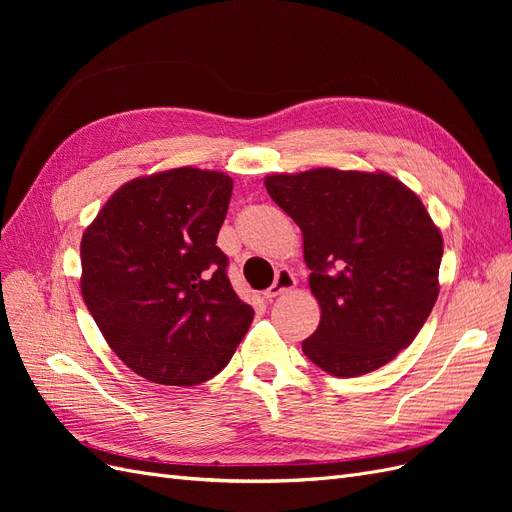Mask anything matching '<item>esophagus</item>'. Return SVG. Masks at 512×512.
Returning a JSON list of instances; mask_svg holds the SVG:
<instances>
[{"label": "esophagus", "mask_w": 512, "mask_h": 512, "mask_svg": "<svg viewBox=\"0 0 512 512\" xmlns=\"http://www.w3.org/2000/svg\"><path fill=\"white\" fill-rule=\"evenodd\" d=\"M297 286V280H294V275L288 269H280L275 273V282L271 284V288L265 290V299H275L280 297V294L292 290Z\"/></svg>", "instance_id": "obj_1"}]
</instances>
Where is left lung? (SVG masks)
Returning a JSON list of instances; mask_svg holds the SVG:
<instances>
[{
	"instance_id": "obj_1",
	"label": "left lung",
	"mask_w": 512,
	"mask_h": 512,
	"mask_svg": "<svg viewBox=\"0 0 512 512\" xmlns=\"http://www.w3.org/2000/svg\"><path fill=\"white\" fill-rule=\"evenodd\" d=\"M265 188L303 232L320 324L303 352L339 378L406 350L438 299L442 235L425 205L384 173L316 168Z\"/></svg>"
}]
</instances>
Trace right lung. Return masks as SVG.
I'll use <instances>...</instances> for the list:
<instances>
[{
    "label": "right lung",
    "mask_w": 512,
    "mask_h": 512,
    "mask_svg": "<svg viewBox=\"0 0 512 512\" xmlns=\"http://www.w3.org/2000/svg\"><path fill=\"white\" fill-rule=\"evenodd\" d=\"M232 179L173 168L119 188L81 243V292L138 376L194 386L228 365L254 320L228 280L218 232Z\"/></svg>",
    "instance_id": "obj_1"
}]
</instances>
